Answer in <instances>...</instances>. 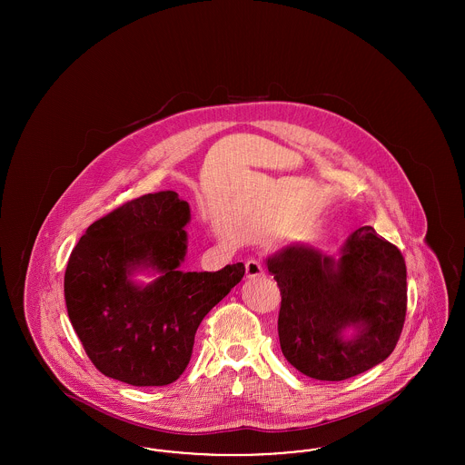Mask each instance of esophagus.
I'll list each match as a JSON object with an SVG mask.
<instances>
[{
    "instance_id": "esophagus-1",
    "label": "esophagus",
    "mask_w": 465,
    "mask_h": 465,
    "mask_svg": "<svg viewBox=\"0 0 465 465\" xmlns=\"http://www.w3.org/2000/svg\"><path fill=\"white\" fill-rule=\"evenodd\" d=\"M263 265L258 262V260H254V258H251V260H247V263H245V275H247V279H256V277H262L263 275Z\"/></svg>"
}]
</instances>
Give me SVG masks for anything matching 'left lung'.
Returning <instances> with one entry per match:
<instances>
[{"label":"left lung","instance_id":"8db88e82","mask_svg":"<svg viewBox=\"0 0 465 465\" xmlns=\"http://www.w3.org/2000/svg\"><path fill=\"white\" fill-rule=\"evenodd\" d=\"M266 268L282 296V354L303 375L347 380L396 349L406 317V265L371 226L355 230L338 256L292 242L268 256Z\"/></svg>","mask_w":465,"mask_h":465}]
</instances>
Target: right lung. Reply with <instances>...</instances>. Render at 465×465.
<instances>
[{
	"label": "right lung",
	"mask_w": 465,
	"mask_h": 465,
	"mask_svg": "<svg viewBox=\"0 0 465 465\" xmlns=\"http://www.w3.org/2000/svg\"><path fill=\"white\" fill-rule=\"evenodd\" d=\"M188 202L176 192L148 193L92 223L64 275L67 315L94 366L135 387L176 381L209 310L242 281L243 263L183 272ZM137 271L157 275L135 283Z\"/></svg>",
	"instance_id": "add662e5"
}]
</instances>
